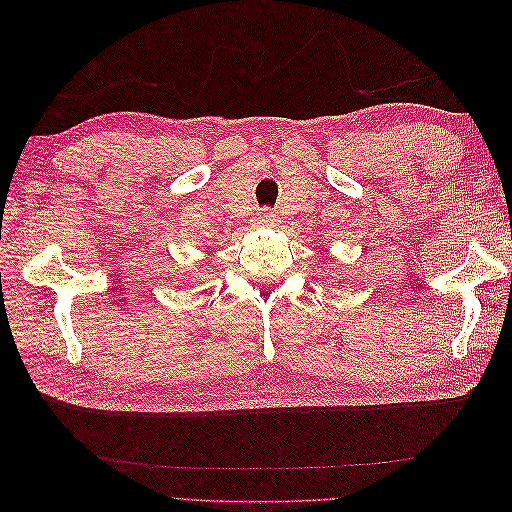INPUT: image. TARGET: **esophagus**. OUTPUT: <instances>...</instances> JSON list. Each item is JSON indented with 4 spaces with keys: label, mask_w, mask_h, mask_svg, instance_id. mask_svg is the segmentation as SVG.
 <instances>
[{
    "label": "esophagus",
    "mask_w": 512,
    "mask_h": 512,
    "mask_svg": "<svg viewBox=\"0 0 512 512\" xmlns=\"http://www.w3.org/2000/svg\"><path fill=\"white\" fill-rule=\"evenodd\" d=\"M258 226H273L275 224V215L271 211H260L258 218H256Z\"/></svg>",
    "instance_id": "esophagus-1"
}]
</instances>
